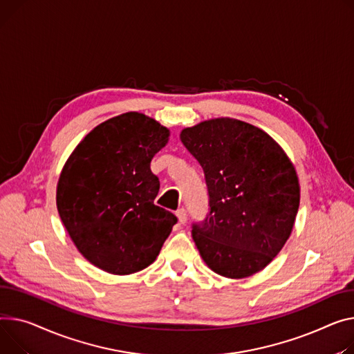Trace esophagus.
Returning <instances> with one entry per match:
<instances>
[{"label":"esophagus","instance_id":"esophagus-1","mask_svg":"<svg viewBox=\"0 0 354 354\" xmlns=\"http://www.w3.org/2000/svg\"><path fill=\"white\" fill-rule=\"evenodd\" d=\"M176 218H178V221H179L180 225H185V223H186V221H187V214H186V210H185L183 207H180V209L176 210Z\"/></svg>","mask_w":354,"mask_h":354}]
</instances>
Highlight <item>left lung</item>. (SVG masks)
Returning a JSON list of instances; mask_svg holds the SVG:
<instances>
[{"label":"left lung","instance_id":"1","mask_svg":"<svg viewBox=\"0 0 354 354\" xmlns=\"http://www.w3.org/2000/svg\"><path fill=\"white\" fill-rule=\"evenodd\" d=\"M180 140L201 163L207 185L210 210L192 229L203 262L229 279L263 270L296 221L295 165L269 133L233 118L185 128Z\"/></svg>","mask_w":354,"mask_h":354}]
</instances>
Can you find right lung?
Returning a JSON list of instances; mask_svg holds the SVG:
<instances>
[{"label": "right lung", "instance_id": "add662e5", "mask_svg": "<svg viewBox=\"0 0 354 354\" xmlns=\"http://www.w3.org/2000/svg\"><path fill=\"white\" fill-rule=\"evenodd\" d=\"M169 135L153 118L127 112L93 128L64 165L59 218L80 253L104 272L148 268L178 221L153 203L159 179L151 160Z\"/></svg>", "mask_w": 354, "mask_h": 354}]
</instances>
